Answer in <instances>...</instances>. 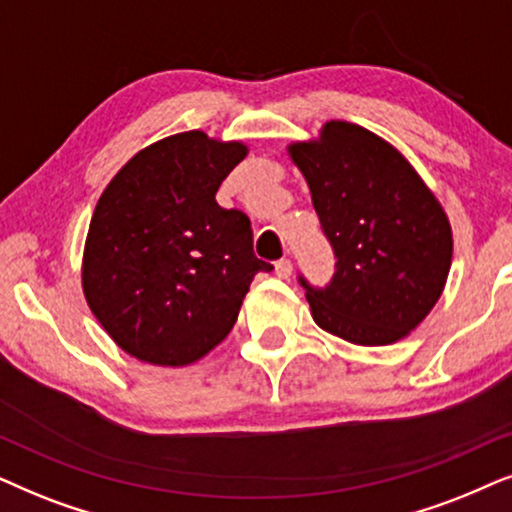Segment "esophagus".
I'll list each match as a JSON object with an SVG mask.
<instances>
[{"instance_id": "obj_1", "label": "esophagus", "mask_w": 512, "mask_h": 512, "mask_svg": "<svg viewBox=\"0 0 512 512\" xmlns=\"http://www.w3.org/2000/svg\"><path fill=\"white\" fill-rule=\"evenodd\" d=\"M276 276L283 278V281H288V278L292 276V262L288 260V257H283V260L276 262Z\"/></svg>"}]
</instances>
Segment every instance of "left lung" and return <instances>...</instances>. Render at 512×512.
<instances>
[{
	"label": "left lung",
	"instance_id": "obj_1",
	"mask_svg": "<svg viewBox=\"0 0 512 512\" xmlns=\"http://www.w3.org/2000/svg\"><path fill=\"white\" fill-rule=\"evenodd\" d=\"M288 154L337 257L327 288L299 278L316 325L358 346L405 339L431 313L452 267L440 201L391 142L349 121H327Z\"/></svg>",
	"mask_w": 512,
	"mask_h": 512
}]
</instances>
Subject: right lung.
Instances as JSON below:
<instances>
[{"label": "right lung", "mask_w": 512, "mask_h": 512, "mask_svg": "<svg viewBox=\"0 0 512 512\" xmlns=\"http://www.w3.org/2000/svg\"><path fill=\"white\" fill-rule=\"evenodd\" d=\"M243 142L203 131L140 149L105 187L88 227L81 288L88 309L133 358L185 367L234 327L260 271L241 210L217 206Z\"/></svg>", "instance_id": "obj_1"}]
</instances>
